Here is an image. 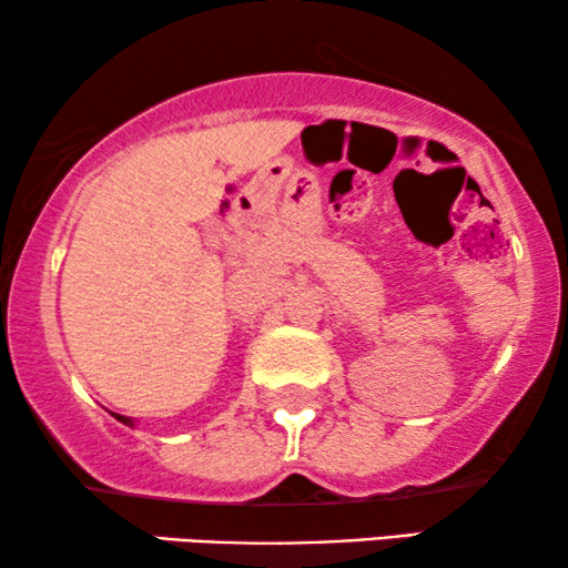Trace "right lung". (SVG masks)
<instances>
[{"instance_id": "add662e5", "label": "right lung", "mask_w": 568, "mask_h": 568, "mask_svg": "<svg viewBox=\"0 0 568 568\" xmlns=\"http://www.w3.org/2000/svg\"><path fill=\"white\" fill-rule=\"evenodd\" d=\"M113 417H115L118 422H123V425H128V427H133V419H131V417H123V414H113Z\"/></svg>"}]
</instances>
